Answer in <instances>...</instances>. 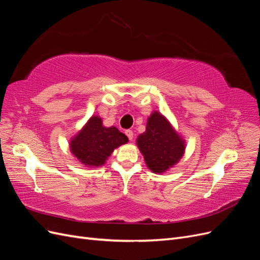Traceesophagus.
<instances>
[{
	"label": "esophagus",
	"mask_w": 260,
	"mask_h": 260,
	"mask_svg": "<svg viewBox=\"0 0 260 260\" xmlns=\"http://www.w3.org/2000/svg\"><path fill=\"white\" fill-rule=\"evenodd\" d=\"M125 136L128 137V139L130 140V141H132V139H133V131L132 130H125Z\"/></svg>",
	"instance_id": "1"
}]
</instances>
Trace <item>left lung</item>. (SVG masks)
<instances>
[{
    "label": "left lung",
    "instance_id": "1",
    "mask_svg": "<svg viewBox=\"0 0 260 260\" xmlns=\"http://www.w3.org/2000/svg\"><path fill=\"white\" fill-rule=\"evenodd\" d=\"M137 145L144 156L149 170L162 174L182 158L185 141L159 112L154 111L147 118L145 132L137 139Z\"/></svg>",
    "mask_w": 260,
    "mask_h": 260
}]
</instances>
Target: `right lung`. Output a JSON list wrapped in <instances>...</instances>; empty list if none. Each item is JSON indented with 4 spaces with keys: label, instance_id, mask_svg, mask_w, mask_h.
<instances>
[{
    "label": "right lung",
    "instance_id": "1",
    "mask_svg": "<svg viewBox=\"0 0 260 260\" xmlns=\"http://www.w3.org/2000/svg\"><path fill=\"white\" fill-rule=\"evenodd\" d=\"M116 127H104L102 118L94 115L69 142L70 152L86 167H102L114 149L128 142Z\"/></svg>",
    "mask_w": 260,
    "mask_h": 260
}]
</instances>
